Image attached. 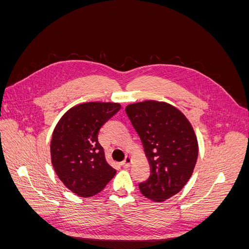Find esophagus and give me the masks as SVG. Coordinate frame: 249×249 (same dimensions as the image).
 I'll use <instances>...</instances> for the list:
<instances>
[{
  "mask_svg": "<svg viewBox=\"0 0 249 249\" xmlns=\"http://www.w3.org/2000/svg\"><path fill=\"white\" fill-rule=\"evenodd\" d=\"M132 163V157L131 156H126L125 159L123 161V165L124 167H130Z\"/></svg>",
  "mask_w": 249,
  "mask_h": 249,
  "instance_id": "34e87169",
  "label": "esophagus"
}]
</instances>
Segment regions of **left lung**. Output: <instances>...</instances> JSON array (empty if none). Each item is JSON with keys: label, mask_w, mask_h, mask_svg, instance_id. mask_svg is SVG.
Wrapping results in <instances>:
<instances>
[{"label": "left lung", "mask_w": 249, "mask_h": 249, "mask_svg": "<svg viewBox=\"0 0 249 249\" xmlns=\"http://www.w3.org/2000/svg\"><path fill=\"white\" fill-rule=\"evenodd\" d=\"M125 112L150 166V176L139 189L146 198L166 200L182 190L192 176L198 156L196 135L187 117L168 103H134L127 105Z\"/></svg>", "instance_id": "8db88e82"}]
</instances>
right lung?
<instances>
[{
  "instance_id": "right-lung-1",
  "label": "right lung",
  "mask_w": 249,
  "mask_h": 249,
  "mask_svg": "<svg viewBox=\"0 0 249 249\" xmlns=\"http://www.w3.org/2000/svg\"><path fill=\"white\" fill-rule=\"evenodd\" d=\"M120 107L117 103L79 104L65 112L55 126L51 141L53 167L60 180L79 196H93L115 176L97 135Z\"/></svg>"
}]
</instances>
